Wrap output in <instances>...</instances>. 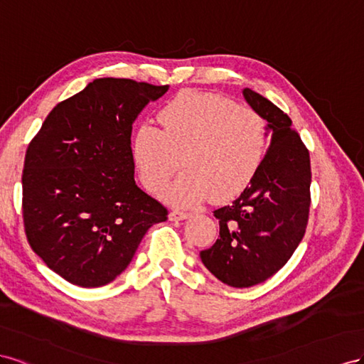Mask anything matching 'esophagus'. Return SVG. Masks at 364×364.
Listing matches in <instances>:
<instances>
[{
  "label": "esophagus",
  "instance_id": "esophagus-1",
  "mask_svg": "<svg viewBox=\"0 0 364 364\" xmlns=\"http://www.w3.org/2000/svg\"><path fill=\"white\" fill-rule=\"evenodd\" d=\"M191 216V213L188 212H181V210H172L169 213V220L171 221H183V220H188Z\"/></svg>",
  "mask_w": 364,
  "mask_h": 364
}]
</instances>
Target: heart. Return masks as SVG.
<instances>
[{
    "label": "heart",
    "mask_w": 364,
    "mask_h": 364,
    "mask_svg": "<svg viewBox=\"0 0 364 364\" xmlns=\"http://www.w3.org/2000/svg\"><path fill=\"white\" fill-rule=\"evenodd\" d=\"M161 129L141 123L131 137V155L140 180L159 192L178 169L184 173L161 192L172 205L191 207L212 195L215 201L241 193L267 152L265 120L252 108L213 92L184 91L159 112Z\"/></svg>",
    "instance_id": "1"
}]
</instances>
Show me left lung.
Here are the masks:
<instances>
[{
	"mask_svg": "<svg viewBox=\"0 0 364 364\" xmlns=\"http://www.w3.org/2000/svg\"><path fill=\"white\" fill-rule=\"evenodd\" d=\"M242 96L267 120L272 141L244 192L213 212L220 237L200 253L204 267L235 288L262 284L288 262L305 235L311 204L309 152L291 119L250 88Z\"/></svg>",
	"mask_w": 364,
	"mask_h": 364,
	"instance_id": "obj_1",
	"label": "left lung"
}]
</instances>
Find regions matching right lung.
<instances>
[{"label":"right lung","mask_w":364,"mask_h":364,"mask_svg":"<svg viewBox=\"0 0 364 364\" xmlns=\"http://www.w3.org/2000/svg\"><path fill=\"white\" fill-rule=\"evenodd\" d=\"M169 85L102 77L58 103L30 141L23 216L30 247L70 284L112 282L168 210L134 181L132 123Z\"/></svg>","instance_id":"right-lung-1"}]
</instances>
